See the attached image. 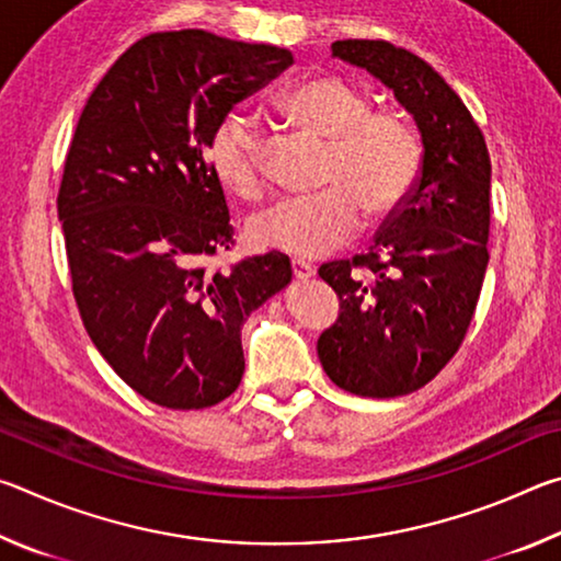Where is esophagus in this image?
<instances>
[{"mask_svg":"<svg viewBox=\"0 0 561 561\" xmlns=\"http://www.w3.org/2000/svg\"><path fill=\"white\" fill-rule=\"evenodd\" d=\"M291 272H294V279H299V282L314 277V267L301 260H291Z\"/></svg>","mask_w":561,"mask_h":561,"instance_id":"obj_1","label":"esophagus"}]
</instances>
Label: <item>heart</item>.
I'll list each match as a JSON object with an SVG mask.
<instances>
[{"instance_id":"heart-1","label":"heart","mask_w":561,"mask_h":561,"mask_svg":"<svg viewBox=\"0 0 561 561\" xmlns=\"http://www.w3.org/2000/svg\"><path fill=\"white\" fill-rule=\"evenodd\" d=\"M294 126L329 140L317 195L274 207L250 227L262 250L317 260L346 244L368 222H383L405 203L421 173V144L403 118L371 111V101L341 76H309L279 96ZM217 183L240 201H260L264 178L252 123L230 113L205 148Z\"/></svg>"}]
</instances>
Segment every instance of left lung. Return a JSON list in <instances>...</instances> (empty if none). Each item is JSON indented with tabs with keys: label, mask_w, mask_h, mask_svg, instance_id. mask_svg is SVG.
<instances>
[{
	"label": "left lung",
	"mask_w": 561,
	"mask_h": 561,
	"mask_svg": "<svg viewBox=\"0 0 561 561\" xmlns=\"http://www.w3.org/2000/svg\"><path fill=\"white\" fill-rule=\"evenodd\" d=\"M331 56L391 89L423 144L415 187L368 252L319 270L341 301L317 341L327 376L348 393L396 398L435 378L470 327L490 260L492 165L470 111L421 56L371 39L334 42Z\"/></svg>",
	"instance_id": "left-lung-1"
}]
</instances>
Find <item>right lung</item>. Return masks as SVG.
Wrapping results in <instances>:
<instances>
[{
    "label": "right lung",
    "instance_id": "add662e5",
    "mask_svg": "<svg viewBox=\"0 0 561 561\" xmlns=\"http://www.w3.org/2000/svg\"><path fill=\"white\" fill-rule=\"evenodd\" d=\"M291 64L289 49L205 30L150 34L118 56L76 123L56 201L73 297L101 356L158 405L193 411L234 393L242 324L291 282L282 252L203 267L232 244L207 138Z\"/></svg>",
    "mask_w": 561,
    "mask_h": 561
}]
</instances>
